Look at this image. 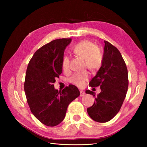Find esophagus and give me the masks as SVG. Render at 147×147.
I'll use <instances>...</instances> for the list:
<instances>
[{"instance_id": "34e87169", "label": "esophagus", "mask_w": 147, "mask_h": 147, "mask_svg": "<svg viewBox=\"0 0 147 147\" xmlns=\"http://www.w3.org/2000/svg\"><path fill=\"white\" fill-rule=\"evenodd\" d=\"M85 93L84 91H83V90H80V96H83L85 95Z\"/></svg>"}]
</instances>
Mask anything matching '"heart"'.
I'll use <instances>...</instances> for the list:
<instances>
[{
  "mask_svg": "<svg viewBox=\"0 0 147 147\" xmlns=\"http://www.w3.org/2000/svg\"><path fill=\"white\" fill-rule=\"evenodd\" d=\"M71 51L75 55L84 59V65L90 70L96 71L100 68L103 61V55L100 50L94 43L87 40H82L73 46ZM69 56L64 55L61 61V66L63 71H66L69 69ZM89 77L90 74L87 71L77 72L69 78V82L77 86L82 87L88 81Z\"/></svg>",
  "mask_w": 147,
  "mask_h": 147,
  "instance_id": "b5f03b06",
  "label": "heart"
}]
</instances>
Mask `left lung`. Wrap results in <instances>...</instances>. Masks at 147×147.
<instances>
[{
	"label": "left lung",
	"mask_w": 147,
	"mask_h": 147,
	"mask_svg": "<svg viewBox=\"0 0 147 147\" xmlns=\"http://www.w3.org/2000/svg\"><path fill=\"white\" fill-rule=\"evenodd\" d=\"M104 43L102 65L89 83L91 87L100 86L101 92L92 107L87 109L89 116L98 123L111 121L118 113L128 88V73L120 52L111 43ZM85 92L95 96L89 90Z\"/></svg>",
	"instance_id": "1"
}]
</instances>
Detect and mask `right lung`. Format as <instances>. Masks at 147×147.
Segmentation results:
<instances>
[{"label":"right lung","instance_id":"obj_1","mask_svg":"<svg viewBox=\"0 0 147 147\" xmlns=\"http://www.w3.org/2000/svg\"><path fill=\"white\" fill-rule=\"evenodd\" d=\"M71 38L54 40L37 50L30 61L24 89L30 110L45 125L55 126L64 120L69 104L80 95L69 85L59 91L53 85L62 73V59Z\"/></svg>","mask_w":147,"mask_h":147}]
</instances>
